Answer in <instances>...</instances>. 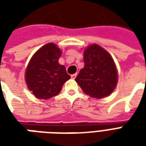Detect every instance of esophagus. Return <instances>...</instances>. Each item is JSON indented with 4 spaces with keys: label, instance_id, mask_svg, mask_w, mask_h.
Masks as SVG:
<instances>
[{
    "label": "esophagus",
    "instance_id": "obj_1",
    "mask_svg": "<svg viewBox=\"0 0 146 146\" xmlns=\"http://www.w3.org/2000/svg\"><path fill=\"white\" fill-rule=\"evenodd\" d=\"M76 77V73H75V74H73V75H71V78L73 80H74L75 78Z\"/></svg>",
    "mask_w": 146,
    "mask_h": 146
}]
</instances>
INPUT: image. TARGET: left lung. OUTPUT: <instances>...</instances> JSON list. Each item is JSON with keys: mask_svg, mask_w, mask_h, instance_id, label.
Segmentation results:
<instances>
[{"mask_svg": "<svg viewBox=\"0 0 146 146\" xmlns=\"http://www.w3.org/2000/svg\"><path fill=\"white\" fill-rule=\"evenodd\" d=\"M84 67L76 77L83 92L98 99L110 96L116 89L118 71L111 54L97 44H91L84 50Z\"/></svg>", "mask_w": 146, "mask_h": 146, "instance_id": "obj_1", "label": "left lung"}]
</instances>
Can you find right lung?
<instances>
[{
	"label": "right lung",
	"mask_w": 146,
	"mask_h": 146,
	"mask_svg": "<svg viewBox=\"0 0 146 146\" xmlns=\"http://www.w3.org/2000/svg\"><path fill=\"white\" fill-rule=\"evenodd\" d=\"M62 51L54 43L46 44L33 54L25 71L27 88L36 98L47 100L57 95L70 76L58 59Z\"/></svg>",
	"instance_id": "add662e5"
}]
</instances>
